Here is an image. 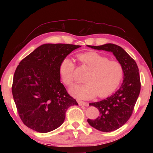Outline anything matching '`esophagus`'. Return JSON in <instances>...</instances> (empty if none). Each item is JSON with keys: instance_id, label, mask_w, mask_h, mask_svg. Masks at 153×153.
I'll return each instance as SVG.
<instances>
[{"instance_id": "34e87169", "label": "esophagus", "mask_w": 153, "mask_h": 153, "mask_svg": "<svg viewBox=\"0 0 153 153\" xmlns=\"http://www.w3.org/2000/svg\"><path fill=\"white\" fill-rule=\"evenodd\" d=\"M78 104L80 106H85V107H88V106H89L88 103L83 102V101H78Z\"/></svg>"}]
</instances>
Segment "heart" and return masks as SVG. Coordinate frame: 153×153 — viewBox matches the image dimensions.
<instances>
[{"mask_svg":"<svg viewBox=\"0 0 153 153\" xmlns=\"http://www.w3.org/2000/svg\"><path fill=\"white\" fill-rule=\"evenodd\" d=\"M79 60L89 67L92 72L86 79V84H76L69 92L79 100L92 99L98 94L107 97L117 88L123 76V69L117 61H110L107 56L95 52L80 54ZM75 65L70 58L65 57L59 65V72L65 84L70 86L75 81Z\"/></svg>","mask_w":153,"mask_h":153,"instance_id":"heart-1","label":"heart"}]
</instances>
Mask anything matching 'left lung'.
I'll list each match as a JSON object with an SVG mask.
<instances>
[{
    "instance_id": "obj_1",
    "label": "left lung",
    "mask_w": 153,
    "mask_h": 153,
    "mask_svg": "<svg viewBox=\"0 0 153 153\" xmlns=\"http://www.w3.org/2000/svg\"><path fill=\"white\" fill-rule=\"evenodd\" d=\"M88 47L111 52L123 69V80L120 89L105 99L90 103L97 108L100 115L96 120L88 119V123L98 130L109 132L123 126L131 117L140 92V79L136 61L120 46L108 43Z\"/></svg>"
}]
</instances>
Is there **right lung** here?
Listing matches in <instances>:
<instances>
[{
  "label": "right lung",
  "mask_w": 153,
  "mask_h": 153,
  "mask_svg": "<svg viewBox=\"0 0 153 153\" xmlns=\"http://www.w3.org/2000/svg\"><path fill=\"white\" fill-rule=\"evenodd\" d=\"M81 46L45 44L20 62L15 71L12 93L21 120L28 128L47 133L64 122L69 107L78 105L60 82L59 65Z\"/></svg>",
  "instance_id": "1"
}]
</instances>
